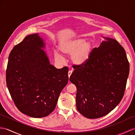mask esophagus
<instances>
[{"label":"esophagus","instance_id":"34e87169","mask_svg":"<svg viewBox=\"0 0 135 135\" xmlns=\"http://www.w3.org/2000/svg\"><path fill=\"white\" fill-rule=\"evenodd\" d=\"M72 73H73V71L70 70V71H68V77H69V78H70V76L71 75V74H72Z\"/></svg>","mask_w":135,"mask_h":135}]
</instances>
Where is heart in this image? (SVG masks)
Here are the masks:
<instances>
[{
  "instance_id": "heart-1",
  "label": "heart",
  "mask_w": 135,
  "mask_h": 135,
  "mask_svg": "<svg viewBox=\"0 0 135 135\" xmlns=\"http://www.w3.org/2000/svg\"><path fill=\"white\" fill-rule=\"evenodd\" d=\"M60 51L66 56H70L73 64L81 66L85 64L89 60L93 50V44L90 40L84 38H67L60 43ZM54 57L58 61L63 60V57L57 51L54 53Z\"/></svg>"
}]
</instances>
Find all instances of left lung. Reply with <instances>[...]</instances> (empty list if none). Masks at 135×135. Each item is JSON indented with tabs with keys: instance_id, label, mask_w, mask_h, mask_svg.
I'll list each match as a JSON object with an SVG mask.
<instances>
[{
	"instance_id": "8db88e82",
	"label": "left lung",
	"mask_w": 135,
	"mask_h": 135,
	"mask_svg": "<svg viewBox=\"0 0 135 135\" xmlns=\"http://www.w3.org/2000/svg\"><path fill=\"white\" fill-rule=\"evenodd\" d=\"M103 38L89 60L75 65L70 78L77 89V110L90 119L107 115L116 107L124 96L129 73L124 49L115 39Z\"/></svg>"
}]
</instances>
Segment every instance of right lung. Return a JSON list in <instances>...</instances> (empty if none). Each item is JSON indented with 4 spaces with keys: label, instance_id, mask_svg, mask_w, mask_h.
<instances>
[{
    "label": "right lung",
    "instance_id": "obj_1",
    "mask_svg": "<svg viewBox=\"0 0 135 135\" xmlns=\"http://www.w3.org/2000/svg\"><path fill=\"white\" fill-rule=\"evenodd\" d=\"M45 47L39 33L28 35L11 51L7 66L6 84L14 104L33 118L53 112L68 81V68L50 64Z\"/></svg>",
    "mask_w": 135,
    "mask_h": 135
}]
</instances>
